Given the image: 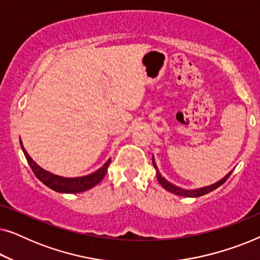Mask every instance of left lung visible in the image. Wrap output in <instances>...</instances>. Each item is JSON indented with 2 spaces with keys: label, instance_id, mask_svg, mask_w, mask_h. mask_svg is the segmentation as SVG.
<instances>
[{
  "label": "left lung",
  "instance_id": "1",
  "mask_svg": "<svg viewBox=\"0 0 260 260\" xmlns=\"http://www.w3.org/2000/svg\"><path fill=\"white\" fill-rule=\"evenodd\" d=\"M152 165H154L155 169H156V176H157V180H158L159 184H161V186L165 188L166 190H168V191H170V193H173V194L180 195V197H187V198H199V197H202V195H205V194H208L209 191L216 189V188L220 187V186H221V184L225 183L226 180L229 179L231 174H232V172H230L225 177H223V179L218 181V182H215L214 184H211V186L199 188V189L187 190V189H183V188L174 186L173 183L168 182V181H167L165 177H162V175H161V174H159L158 169H157V166H156V163H155L154 156H152Z\"/></svg>",
  "mask_w": 260,
  "mask_h": 260
}]
</instances>
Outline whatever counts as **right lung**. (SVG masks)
I'll use <instances>...</instances> for the list:
<instances>
[{"label":"right lung","instance_id":"add662e5","mask_svg":"<svg viewBox=\"0 0 260 260\" xmlns=\"http://www.w3.org/2000/svg\"><path fill=\"white\" fill-rule=\"evenodd\" d=\"M21 148H22L23 154L26 156L28 165L30 166L31 170L35 174V176L41 181L42 183L51 188V189L59 191V193H80V191H85L87 189H91L92 187H94L95 184H98L103 180V177L105 176L108 167L111 162V159H108L105 162V165L99 168L97 172L90 174V175L81 176V177H62L54 175V174L47 172V170L42 169L41 167H39L35 163L28 152L24 150L22 142L20 141Z\"/></svg>","mask_w":260,"mask_h":260}]
</instances>
